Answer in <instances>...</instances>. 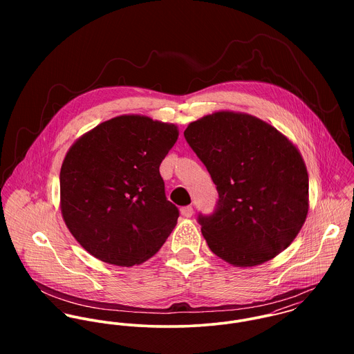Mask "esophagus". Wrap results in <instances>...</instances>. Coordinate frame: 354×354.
Returning a JSON list of instances; mask_svg holds the SVG:
<instances>
[{"label":"esophagus","instance_id":"obj_1","mask_svg":"<svg viewBox=\"0 0 354 354\" xmlns=\"http://www.w3.org/2000/svg\"><path fill=\"white\" fill-rule=\"evenodd\" d=\"M181 214L185 216V218H189L194 215V207L192 205H187V207H183L181 208Z\"/></svg>","mask_w":354,"mask_h":354}]
</instances>
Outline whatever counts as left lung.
<instances>
[{
	"label": "left lung",
	"mask_w": 354,
	"mask_h": 354,
	"mask_svg": "<svg viewBox=\"0 0 354 354\" xmlns=\"http://www.w3.org/2000/svg\"><path fill=\"white\" fill-rule=\"evenodd\" d=\"M218 191L212 214L198 215L208 248L239 267L286 250L308 212V173L299 150L267 122L216 111L184 132Z\"/></svg>",
	"instance_id": "obj_1"
}]
</instances>
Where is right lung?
Segmentation results:
<instances>
[{
	"instance_id": "obj_1",
	"label": "right lung",
	"mask_w": 354,
	"mask_h": 354,
	"mask_svg": "<svg viewBox=\"0 0 354 354\" xmlns=\"http://www.w3.org/2000/svg\"><path fill=\"white\" fill-rule=\"evenodd\" d=\"M177 138L173 124L120 115L69 149L59 173L61 211L87 252L129 267L159 251L180 215L159 173Z\"/></svg>"
}]
</instances>
